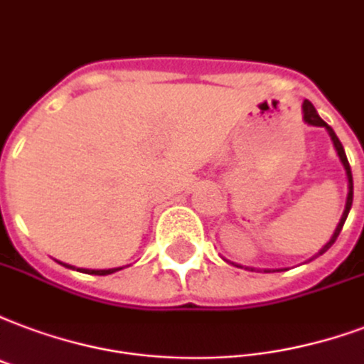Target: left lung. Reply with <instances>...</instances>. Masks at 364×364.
Segmentation results:
<instances>
[{"instance_id": "left-lung-1", "label": "left lung", "mask_w": 364, "mask_h": 364, "mask_svg": "<svg viewBox=\"0 0 364 364\" xmlns=\"http://www.w3.org/2000/svg\"><path fill=\"white\" fill-rule=\"evenodd\" d=\"M303 120L307 122V124H311V127H324L328 130V134H330V138H332V144H334L336 147V151H338V157H340L341 161V165H343V168H346V174H348V188H349V192H348V201H346V209H343V215H341L340 218V223H338V226H336V230L334 234H332V237H330V242H328L324 247H322L318 253H316L313 259H316L318 255H322V253H326L330 247H332V244H334L336 240H338V236H340V232L341 228H343V223H346V218H348L349 215V209H351V203H353V176H351V166H349V161L348 157H346V151H343V146H341V141L340 138L336 136V132L332 130V128L328 127L326 122L318 117V113H316V109L313 107V103L309 100L303 101ZM311 261V259H309ZM234 264V263H232ZM236 267H240V264H236ZM247 270H255V269H251V267H245ZM264 272H270V270L264 269Z\"/></svg>"}]
</instances>
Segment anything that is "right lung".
Wrapping results in <instances>:
<instances>
[{"label": "right lung", "instance_id": "right-lung-1", "mask_svg": "<svg viewBox=\"0 0 364 364\" xmlns=\"http://www.w3.org/2000/svg\"><path fill=\"white\" fill-rule=\"evenodd\" d=\"M63 267H67V269H73L70 264H65L61 263ZM80 272H86V274H97V276H105V274H113V272H117V270L120 269H105V270H90V269H78Z\"/></svg>", "mask_w": 364, "mask_h": 364}]
</instances>
